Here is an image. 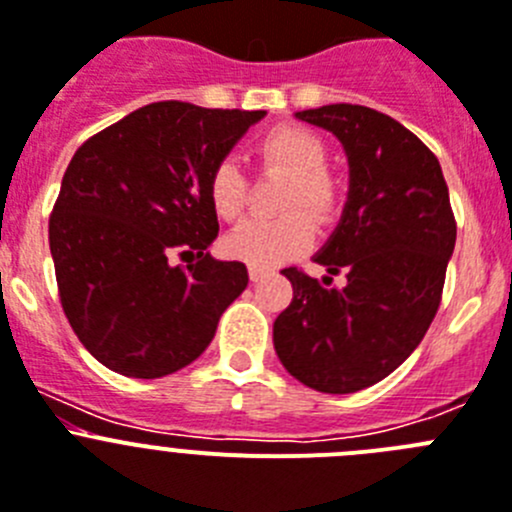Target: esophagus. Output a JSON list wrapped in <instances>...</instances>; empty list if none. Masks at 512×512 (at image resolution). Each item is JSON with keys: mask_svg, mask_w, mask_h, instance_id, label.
I'll list each match as a JSON object with an SVG mask.
<instances>
[{"mask_svg": "<svg viewBox=\"0 0 512 512\" xmlns=\"http://www.w3.org/2000/svg\"><path fill=\"white\" fill-rule=\"evenodd\" d=\"M267 275V270H262V267H250V280L252 283H257V280H262Z\"/></svg>", "mask_w": 512, "mask_h": 512, "instance_id": "1", "label": "esophagus"}]
</instances>
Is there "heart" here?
I'll return each instance as SVG.
<instances>
[{
	"instance_id": "1",
	"label": "heart",
	"mask_w": 512,
	"mask_h": 512,
	"mask_svg": "<svg viewBox=\"0 0 512 512\" xmlns=\"http://www.w3.org/2000/svg\"><path fill=\"white\" fill-rule=\"evenodd\" d=\"M255 158L265 173H283L278 219H245L224 237V250L252 267H275L308 250L316 237V222L329 224L342 211V183L326 168L324 140L301 124H278L255 142ZM209 204L224 222H232L250 201V178L234 158H222L211 168Z\"/></svg>"
}]
</instances>
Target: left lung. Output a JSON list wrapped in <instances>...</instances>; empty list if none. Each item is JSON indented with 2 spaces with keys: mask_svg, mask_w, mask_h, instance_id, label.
<instances>
[{
  "mask_svg": "<svg viewBox=\"0 0 512 512\" xmlns=\"http://www.w3.org/2000/svg\"><path fill=\"white\" fill-rule=\"evenodd\" d=\"M347 150L349 199L316 262L344 272L334 289L285 267L293 301L273 324L290 375L319 393L370 388L398 370L434 321L457 242L436 155L388 114L359 104L298 112Z\"/></svg>",
  "mask_w": 512,
  "mask_h": 512,
  "instance_id": "1",
  "label": "left lung"
}]
</instances>
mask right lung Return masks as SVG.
Returning a JSON list of instances; mask_svg holds the SVG:
<instances>
[{"mask_svg":"<svg viewBox=\"0 0 512 512\" xmlns=\"http://www.w3.org/2000/svg\"><path fill=\"white\" fill-rule=\"evenodd\" d=\"M262 117L155 101L76 150L50 214V255L68 324L104 367L173 375L247 288L245 262L206 252L219 234L206 183Z\"/></svg>","mask_w":512,"mask_h":512,"instance_id":"obj_1","label":"right lung"}]
</instances>
